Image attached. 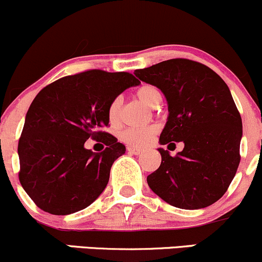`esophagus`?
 Segmentation results:
<instances>
[{"label": "esophagus", "mask_w": 262, "mask_h": 262, "mask_svg": "<svg viewBox=\"0 0 262 262\" xmlns=\"http://www.w3.org/2000/svg\"><path fill=\"white\" fill-rule=\"evenodd\" d=\"M126 150H128L129 153H130V154L138 155V154L142 153L143 149H140V148H136V146H126Z\"/></svg>", "instance_id": "1"}]
</instances>
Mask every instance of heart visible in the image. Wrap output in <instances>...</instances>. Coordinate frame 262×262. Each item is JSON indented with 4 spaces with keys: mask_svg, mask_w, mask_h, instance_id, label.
Instances as JSON below:
<instances>
[{
    "mask_svg": "<svg viewBox=\"0 0 262 262\" xmlns=\"http://www.w3.org/2000/svg\"><path fill=\"white\" fill-rule=\"evenodd\" d=\"M136 96L137 98H139L150 108H158L162 104L163 96L160 93L159 88L153 84H149V83H145V84L138 87ZM120 113H122V99H120V97H117L108 105L107 117L111 125L117 126L119 124ZM155 132H157V128L153 125L143 126V128H126L120 133V138L126 144L142 146L145 145L151 139Z\"/></svg>",
    "mask_w": 262,
    "mask_h": 262,
    "instance_id": "b5f03b06",
    "label": "heart"
}]
</instances>
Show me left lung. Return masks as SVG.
I'll return each mask as SVG.
<instances>
[{"mask_svg": "<svg viewBox=\"0 0 262 262\" xmlns=\"http://www.w3.org/2000/svg\"><path fill=\"white\" fill-rule=\"evenodd\" d=\"M134 73L168 100L160 144L184 143L183 151L174 157L159 149L162 164L146 178L149 188L175 208L211 205L228 190L240 164L243 122L229 87L208 66L186 58Z\"/></svg>", "mask_w": 262, "mask_h": 262, "instance_id": "obj_1", "label": "left lung"}]
</instances>
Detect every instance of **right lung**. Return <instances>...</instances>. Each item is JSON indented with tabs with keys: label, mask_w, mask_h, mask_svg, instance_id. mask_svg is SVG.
<instances>
[{
	"label": "right lung",
	"mask_w": 262,
	"mask_h": 262,
	"mask_svg": "<svg viewBox=\"0 0 262 262\" xmlns=\"http://www.w3.org/2000/svg\"><path fill=\"white\" fill-rule=\"evenodd\" d=\"M128 72L91 70L46 85L31 103L18 140V179L39 209L68 215L91 205L107 186L125 146L103 129L109 103L139 84ZM107 145L100 154L86 139Z\"/></svg>",
	"instance_id": "add662e5"
}]
</instances>
